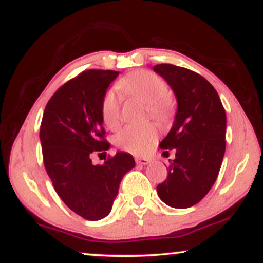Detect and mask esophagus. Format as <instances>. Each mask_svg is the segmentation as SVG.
Wrapping results in <instances>:
<instances>
[{
  "label": "esophagus",
  "mask_w": 263,
  "mask_h": 263,
  "mask_svg": "<svg viewBox=\"0 0 263 263\" xmlns=\"http://www.w3.org/2000/svg\"><path fill=\"white\" fill-rule=\"evenodd\" d=\"M135 161L137 164H142V165H146L151 163V159L149 158H142V157H136Z\"/></svg>",
  "instance_id": "1"
}]
</instances>
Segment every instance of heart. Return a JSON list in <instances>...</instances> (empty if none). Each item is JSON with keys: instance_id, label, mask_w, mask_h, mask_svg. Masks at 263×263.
<instances>
[{"instance_id": "obj_1", "label": "heart", "mask_w": 263, "mask_h": 263, "mask_svg": "<svg viewBox=\"0 0 263 263\" xmlns=\"http://www.w3.org/2000/svg\"><path fill=\"white\" fill-rule=\"evenodd\" d=\"M117 87L129 99L143 102L153 119L164 121L173 112V101L168 96V86L159 75L149 70H140L126 75L119 80ZM102 121L108 128L120 125L121 104L112 90H107L101 100ZM158 136V129L153 123L143 126H126L115 136V144L126 152L141 155L153 144Z\"/></svg>"}]
</instances>
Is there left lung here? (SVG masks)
<instances>
[{
  "instance_id": "obj_1",
  "label": "left lung",
  "mask_w": 263,
  "mask_h": 263,
  "mask_svg": "<svg viewBox=\"0 0 263 263\" xmlns=\"http://www.w3.org/2000/svg\"><path fill=\"white\" fill-rule=\"evenodd\" d=\"M153 70L170 84L178 101L173 126L159 143L162 149H176V158L157 193L163 203L186 209L218 178L226 147L225 108L214 86L195 71L173 64L155 65Z\"/></svg>"
}]
</instances>
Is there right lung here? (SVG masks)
Masks as SVG:
<instances>
[{
  "mask_svg": "<svg viewBox=\"0 0 263 263\" xmlns=\"http://www.w3.org/2000/svg\"><path fill=\"white\" fill-rule=\"evenodd\" d=\"M119 71L90 69L66 81L45 106L39 138L45 171L66 206L86 220L110 214L121 179L134 157L117 152L104 164L91 158L110 143L102 127L101 100Z\"/></svg>",
  "mask_w": 263,
  "mask_h": 263,
  "instance_id": "1",
  "label": "right lung"
}]
</instances>
